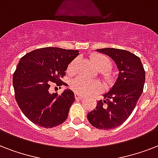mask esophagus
<instances>
[{
    "label": "esophagus",
    "instance_id": "esophagus-1",
    "mask_svg": "<svg viewBox=\"0 0 158 158\" xmlns=\"http://www.w3.org/2000/svg\"><path fill=\"white\" fill-rule=\"evenodd\" d=\"M74 98H75V99H82L84 98V96H82L79 94H74Z\"/></svg>",
    "mask_w": 158,
    "mask_h": 158
}]
</instances>
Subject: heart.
<instances>
[{
  "mask_svg": "<svg viewBox=\"0 0 158 158\" xmlns=\"http://www.w3.org/2000/svg\"><path fill=\"white\" fill-rule=\"evenodd\" d=\"M91 59L97 68L102 71V75L106 81L107 83H112L114 81V76L109 71V69L112 66L111 60L107 56L103 54L93 55ZM77 64H78V59L73 60L67 67V72L71 74L75 73ZM70 89L76 94L86 95L100 90L102 89V84L98 80H89L84 79L83 77H77L70 83Z\"/></svg>",
  "mask_w": 158,
  "mask_h": 158,
  "instance_id": "b5f03b06",
  "label": "heart"
}]
</instances>
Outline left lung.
<instances>
[{"mask_svg": "<svg viewBox=\"0 0 158 158\" xmlns=\"http://www.w3.org/2000/svg\"><path fill=\"white\" fill-rule=\"evenodd\" d=\"M97 51L112 58L120 73L112 89L103 95V101L98 102L87 117L94 127L111 130L125 122L136 106L143 90L145 71L140 58L134 53L116 48Z\"/></svg>", "mask_w": 158, "mask_h": 158, "instance_id": "8db88e82", "label": "left lung"}]
</instances>
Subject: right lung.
<instances>
[{
	"label": "right lung",
	"instance_id": "obj_1",
	"mask_svg": "<svg viewBox=\"0 0 158 158\" xmlns=\"http://www.w3.org/2000/svg\"><path fill=\"white\" fill-rule=\"evenodd\" d=\"M78 50L43 48L24 55L13 74L15 98L28 120L43 128H53L68 117L74 101V93L51 94L52 84L64 85L61 79L68 64L79 55Z\"/></svg>",
	"mask_w": 158,
	"mask_h": 158
}]
</instances>
